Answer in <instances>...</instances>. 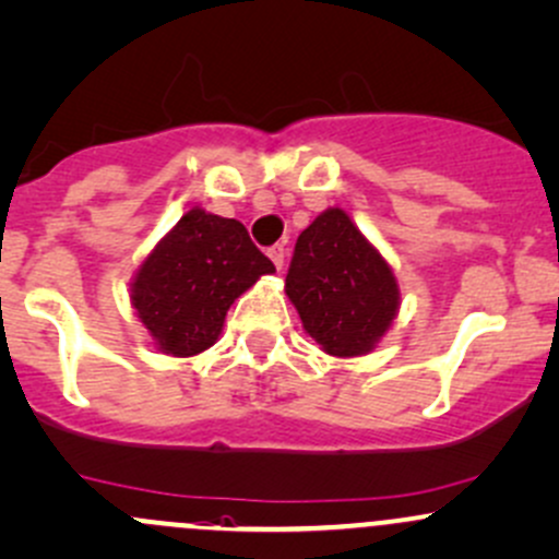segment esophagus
Here are the masks:
<instances>
[{"instance_id": "esophagus-1", "label": "esophagus", "mask_w": 559, "mask_h": 559, "mask_svg": "<svg viewBox=\"0 0 559 559\" xmlns=\"http://www.w3.org/2000/svg\"><path fill=\"white\" fill-rule=\"evenodd\" d=\"M267 257H270V262H273V265H275V270L284 267V257H286L284 247H270L267 249Z\"/></svg>"}]
</instances>
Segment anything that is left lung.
I'll use <instances>...</instances> for the list:
<instances>
[{
    "instance_id": "8db88e82",
    "label": "left lung",
    "mask_w": 559,
    "mask_h": 559,
    "mask_svg": "<svg viewBox=\"0 0 559 559\" xmlns=\"http://www.w3.org/2000/svg\"><path fill=\"white\" fill-rule=\"evenodd\" d=\"M286 297L305 334L334 358L373 353L401 310L395 270L340 206L299 233Z\"/></svg>"
}]
</instances>
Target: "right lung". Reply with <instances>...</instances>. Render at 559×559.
Masks as SVG:
<instances>
[{
    "instance_id": "obj_1",
    "label": "right lung",
    "mask_w": 559,
    "mask_h": 559,
    "mask_svg": "<svg viewBox=\"0 0 559 559\" xmlns=\"http://www.w3.org/2000/svg\"><path fill=\"white\" fill-rule=\"evenodd\" d=\"M273 273L238 219L193 206L134 270L130 305L158 353L193 358L219 340L230 305Z\"/></svg>"
}]
</instances>
